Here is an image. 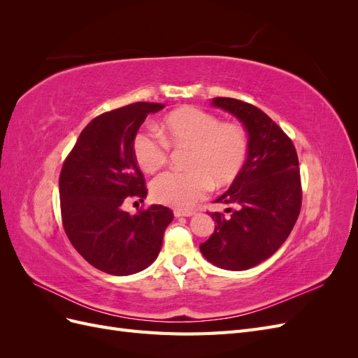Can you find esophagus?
Wrapping results in <instances>:
<instances>
[{
    "label": "esophagus",
    "mask_w": 358,
    "mask_h": 358,
    "mask_svg": "<svg viewBox=\"0 0 358 358\" xmlns=\"http://www.w3.org/2000/svg\"><path fill=\"white\" fill-rule=\"evenodd\" d=\"M173 213H175L176 218H180V216H192V215L196 213V212H194V210H182V209H176V210L173 212Z\"/></svg>",
    "instance_id": "esophagus-1"
}]
</instances>
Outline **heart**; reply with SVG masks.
Here are the masks:
<instances>
[{"label": "heart", "mask_w": 358, "mask_h": 358, "mask_svg": "<svg viewBox=\"0 0 358 358\" xmlns=\"http://www.w3.org/2000/svg\"><path fill=\"white\" fill-rule=\"evenodd\" d=\"M155 131H140L134 138V158L138 167L154 173L166 164L169 140L173 145H191L187 171H166L154 179L150 192L155 201L187 209L212 188L229 185L243 169L249 138L237 124H222L218 116L187 106L167 113Z\"/></svg>", "instance_id": "1"}]
</instances>
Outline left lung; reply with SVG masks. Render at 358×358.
Segmentation results:
<instances>
[{"instance_id":"left-lung-1","label":"left lung","mask_w":358,"mask_h":358,"mask_svg":"<svg viewBox=\"0 0 358 358\" xmlns=\"http://www.w3.org/2000/svg\"><path fill=\"white\" fill-rule=\"evenodd\" d=\"M210 104L243 124L249 152L229 191L215 200L237 209L230 216L210 213L215 231L200 251L213 266L239 272L272 257L294 227L301 208L299 158L291 138L258 107L225 96Z\"/></svg>"}]
</instances>
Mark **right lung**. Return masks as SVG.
<instances>
[{"label": "right lung", "instance_id": "obj_1", "mask_svg": "<svg viewBox=\"0 0 358 358\" xmlns=\"http://www.w3.org/2000/svg\"><path fill=\"white\" fill-rule=\"evenodd\" d=\"M159 103H133L106 112L83 128L64 162L59 199L64 230L95 268L115 276L142 272L155 262L173 212L161 204L129 215V197L146 199L145 178L134 158V138Z\"/></svg>", "mask_w": 358, "mask_h": 358}]
</instances>
